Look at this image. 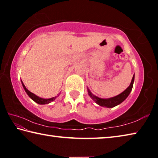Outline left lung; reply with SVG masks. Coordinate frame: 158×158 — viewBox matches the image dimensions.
Returning <instances> with one entry per match:
<instances>
[{
  "instance_id": "left-lung-1",
  "label": "left lung",
  "mask_w": 158,
  "mask_h": 158,
  "mask_svg": "<svg viewBox=\"0 0 158 158\" xmlns=\"http://www.w3.org/2000/svg\"><path fill=\"white\" fill-rule=\"evenodd\" d=\"M134 81H135V74L133 75L132 81H131V83L129 86H128L123 92L121 93V94L118 95L116 96H115V97L111 98L102 99V98H98L97 96L93 95V93L90 91V90L89 89H88V93H89V96L93 99V101H95V102L100 106H105V107H107V108L114 107V106L120 105L122 102H123L125 99L128 97V95H130L131 90L132 89Z\"/></svg>"
}]
</instances>
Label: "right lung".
Listing matches in <instances>:
<instances>
[{
  "mask_svg": "<svg viewBox=\"0 0 158 158\" xmlns=\"http://www.w3.org/2000/svg\"><path fill=\"white\" fill-rule=\"evenodd\" d=\"M21 84H22L23 89H24L26 93H27L29 97H30L33 101L35 102L36 103L39 104V105H46V104H49L50 102H53L56 98V97H53V98H49V99H44V98H40V97H38V96H37L36 95H35L34 93H31V91H29V90L26 88L25 85L23 84L22 81H21Z\"/></svg>",
  "mask_w": 158,
  "mask_h": 158,
  "instance_id": "1",
  "label": "right lung"
}]
</instances>
